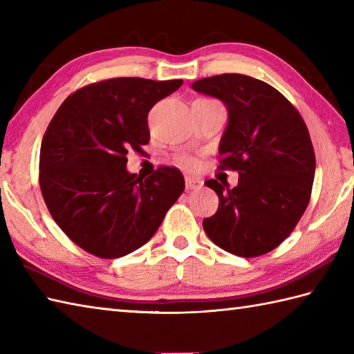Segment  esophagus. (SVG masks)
Instances as JSON below:
<instances>
[{
    "label": "esophagus",
    "mask_w": 354,
    "mask_h": 354,
    "mask_svg": "<svg viewBox=\"0 0 354 354\" xmlns=\"http://www.w3.org/2000/svg\"><path fill=\"white\" fill-rule=\"evenodd\" d=\"M202 185H204V181H202V179H199V178H194V176H187L185 178L187 190H199Z\"/></svg>",
    "instance_id": "obj_1"
}]
</instances>
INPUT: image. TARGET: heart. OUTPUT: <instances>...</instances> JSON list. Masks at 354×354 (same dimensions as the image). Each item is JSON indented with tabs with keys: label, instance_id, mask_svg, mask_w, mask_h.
I'll return each mask as SVG.
<instances>
[{
	"label": "heart",
	"instance_id": "obj_1",
	"mask_svg": "<svg viewBox=\"0 0 354 354\" xmlns=\"http://www.w3.org/2000/svg\"><path fill=\"white\" fill-rule=\"evenodd\" d=\"M179 161H181L183 164H187V165H193L194 164V160L193 158H190V156H179Z\"/></svg>",
	"mask_w": 354,
	"mask_h": 354
}]
</instances>
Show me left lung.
<instances>
[{"label":"left lung","instance_id":"obj_1","mask_svg":"<svg viewBox=\"0 0 354 354\" xmlns=\"http://www.w3.org/2000/svg\"><path fill=\"white\" fill-rule=\"evenodd\" d=\"M192 88L227 106L219 169L239 171L234 189L205 181L219 196V208L202 222L204 231L239 257L272 251L297 227L310 201L317 162L304 120L274 86L245 74L199 79Z\"/></svg>","mask_w":354,"mask_h":354}]
</instances>
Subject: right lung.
<instances>
[{
    "instance_id": "add662e5",
    "label": "right lung",
    "mask_w": 354,
    "mask_h": 354,
    "mask_svg": "<svg viewBox=\"0 0 354 354\" xmlns=\"http://www.w3.org/2000/svg\"><path fill=\"white\" fill-rule=\"evenodd\" d=\"M183 80L108 79L77 89L45 131L39 185L55 222L100 259H118L147 243L185 183L176 167L142 179L126 169L127 152L150 140L147 114Z\"/></svg>"
}]
</instances>
